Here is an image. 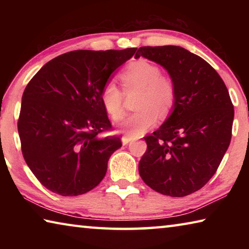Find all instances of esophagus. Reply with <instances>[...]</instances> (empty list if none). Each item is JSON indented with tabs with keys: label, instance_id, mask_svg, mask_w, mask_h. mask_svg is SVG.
Segmentation results:
<instances>
[{
	"label": "esophagus",
	"instance_id": "1",
	"mask_svg": "<svg viewBox=\"0 0 249 249\" xmlns=\"http://www.w3.org/2000/svg\"><path fill=\"white\" fill-rule=\"evenodd\" d=\"M132 141H134V138L130 137V136H123V137H122V142H123V145H127L128 142H132Z\"/></svg>",
	"mask_w": 249,
	"mask_h": 249
}]
</instances>
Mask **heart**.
Returning a JSON list of instances; mask_svg holds the SVG:
<instances>
[{
    "label": "heart",
    "mask_w": 249,
    "mask_h": 249,
    "mask_svg": "<svg viewBox=\"0 0 249 249\" xmlns=\"http://www.w3.org/2000/svg\"><path fill=\"white\" fill-rule=\"evenodd\" d=\"M121 81L126 92L140 90L136 108L129 115L122 129L132 137H140L150 129L158 121V114L165 116L176 103V86L167 75L161 74L159 67L147 60H137L127 66L121 73ZM124 94L113 81L105 83L101 92L103 107L113 121L124 116Z\"/></svg>",
    "instance_id": "1"
}]
</instances>
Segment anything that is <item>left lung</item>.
<instances>
[{
    "instance_id": "8db88e82",
    "label": "left lung",
    "mask_w": 249,
    "mask_h": 249,
    "mask_svg": "<svg viewBox=\"0 0 249 249\" xmlns=\"http://www.w3.org/2000/svg\"><path fill=\"white\" fill-rule=\"evenodd\" d=\"M141 56L162 66L176 86L169 117L145 137L140 176L169 196L191 195L208 183L229 148L234 107L229 90L204 59L179 46L141 47Z\"/></svg>"
}]
</instances>
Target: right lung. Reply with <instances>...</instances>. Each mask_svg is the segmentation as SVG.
<instances>
[{
    "instance_id": "1",
    "label": "right lung",
    "mask_w": 249,
    "mask_h": 249,
    "mask_svg": "<svg viewBox=\"0 0 249 249\" xmlns=\"http://www.w3.org/2000/svg\"><path fill=\"white\" fill-rule=\"evenodd\" d=\"M136 48L74 50L47 62L28 82L18 128L23 157L39 182L53 193L75 196L104 178L120 137L112 129L101 92Z\"/></svg>"
}]
</instances>
